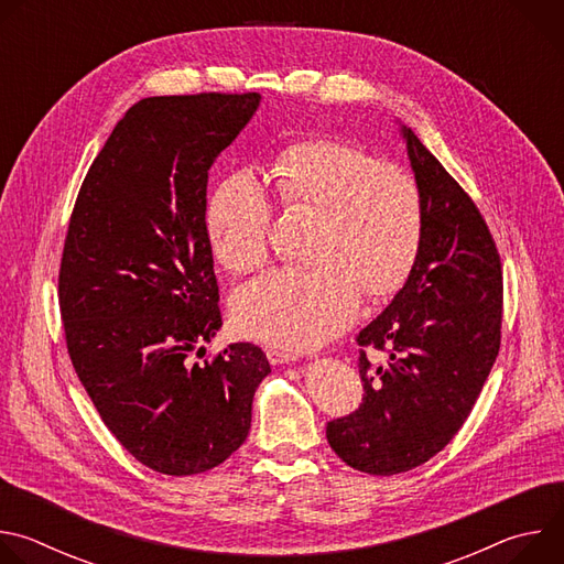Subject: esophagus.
Returning <instances> with one entry per match:
<instances>
[{"instance_id": "esophagus-1", "label": "esophagus", "mask_w": 564, "mask_h": 564, "mask_svg": "<svg viewBox=\"0 0 564 564\" xmlns=\"http://www.w3.org/2000/svg\"><path fill=\"white\" fill-rule=\"evenodd\" d=\"M270 364H288V361H294L296 355L292 350H283V348H268L265 350Z\"/></svg>"}]
</instances>
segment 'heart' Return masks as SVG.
Instances as JSON below:
<instances>
[{
  "label": "heart",
  "mask_w": 564,
  "mask_h": 564,
  "mask_svg": "<svg viewBox=\"0 0 564 564\" xmlns=\"http://www.w3.org/2000/svg\"><path fill=\"white\" fill-rule=\"evenodd\" d=\"M281 205L316 214L307 268L268 272L231 296L240 335L310 348L350 324L361 299L401 288L424 236L417 178L341 138L314 135L283 147L268 167ZM274 207L259 178L240 170L212 192L205 229L214 259L250 274L270 259Z\"/></svg>",
  "instance_id": "obj_1"
}]
</instances>
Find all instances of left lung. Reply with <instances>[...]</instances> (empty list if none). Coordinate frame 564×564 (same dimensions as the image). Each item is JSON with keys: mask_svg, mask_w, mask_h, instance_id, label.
I'll list each match as a JSON object with an SVG mask.
<instances>
[{"mask_svg": "<svg viewBox=\"0 0 564 564\" xmlns=\"http://www.w3.org/2000/svg\"><path fill=\"white\" fill-rule=\"evenodd\" d=\"M424 196V236L406 285L357 335L361 404L328 422L333 451L355 470L422 466L462 429L502 341V261L473 198L404 129ZM386 351L383 367L367 350Z\"/></svg>", "mask_w": 564, "mask_h": 564, "instance_id": "8db88e82", "label": "left lung"}]
</instances>
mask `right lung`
<instances>
[{
  "instance_id": "add662e5",
  "label": "right lung",
  "mask_w": 564,
  "mask_h": 564,
  "mask_svg": "<svg viewBox=\"0 0 564 564\" xmlns=\"http://www.w3.org/2000/svg\"><path fill=\"white\" fill-rule=\"evenodd\" d=\"M259 94L160 96L116 124L77 192L57 274L64 341L116 440L163 475H196L246 442L270 375L254 344L205 364L220 328L205 229L216 155Z\"/></svg>"
}]
</instances>
